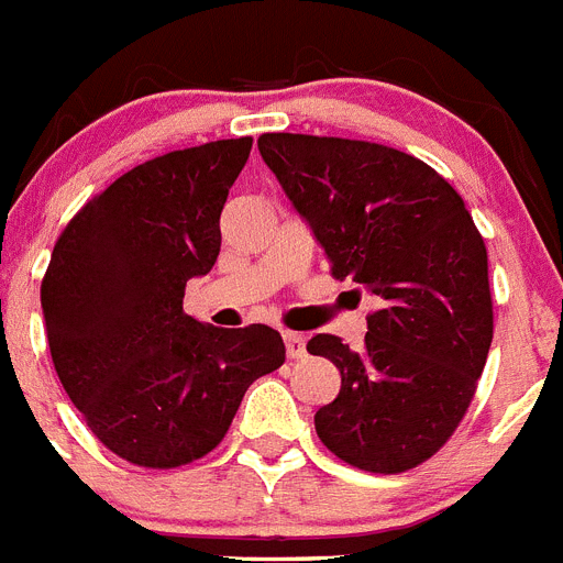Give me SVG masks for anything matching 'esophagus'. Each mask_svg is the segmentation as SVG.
Wrapping results in <instances>:
<instances>
[{
    "instance_id": "1",
    "label": "esophagus",
    "mask_w": 563,
    "mask_h": 563,
    "mask_svg": "<svg viewBox=\"0 0 563 563\" xmlns=\"http://www.w3.org/2000/svg\"><path fill=\"white\" fill-rule=\"evenodd\" d=\"M283 342H286L288 360H300V356H306V336H302V334L286 331V334H283Z\"/></svg>"
}]
</instances>
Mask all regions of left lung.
<instances>
[{
    "label": "left lung",
    "instance_id": "obj_1",
    "mask_svg": "<svg viewBox=\"0 0 563 563\" xmlns=\"http://www.w3.org/2000/svg\"><path fill=\"white\" fill-rule=\"evenodd\" d=\"M266 166L325 249L331 275L368 288L363 349L317 334L309 354L340 368V394L314 413L342 462L402 473L453 437L493 342L487 249L456 189L394 146L266 133Z\"/></svg>",
    "mask_w": 563,
    "mask_h": 563
}]
</instances>
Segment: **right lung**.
<instances>
[{
	"mask_svg": "<svg viewBox=\"0 0 563 563\" xmlns=\"http://www.w3.org/2000/svg\"><path fill=\"white\" fill-rule=\"evenodd\" d=\"M252 139L139 164L65 227L42 280L56 374L87 428L139 467H180L227 437L254 379L286 363L268 325L214 329L184 288L221 252V212Z\"/></svg>",
	"mask_w": 563,
	"mask_h": 563,
	"instance_id": "right-lung-1",
	"label": "right lung"
}]
</instances>
